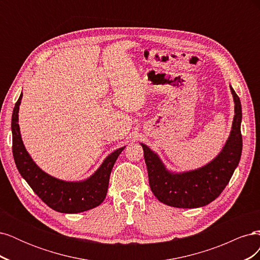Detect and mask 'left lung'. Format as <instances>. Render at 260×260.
Listing matches in <instances>:
<instances>
[{"label": "left lung", "mask_w": 260, "mask_h": 260, "mask_svg": "<svg viewBox=\"0 0 260 260\" xmlns=\"http://www.w3.org/2000/svg\"><path fill=\"white\" fill-rule=\"evenodd\" d=\"M234 100V118L230 137L222 151L206 166L174 174L164 166L151 148L143 147L151 190L159 202L178 208H198L215 201L224 190L242 155L241 101L230 86Z\"/></svg>", "instance_id": "8db88e82"}]
</instances>
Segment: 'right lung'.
Segmentation results:
<instances>
[{
  "instance_id": "add662e5",
  "label": "right lung",
  "mask_w": 260,
  "mask_h": 260,
  "mask_svg": "<svg viewBox=\"0 0 260 260\" xmlns=\"http://www.w3.org/2000/svg\"><path fill=\"white\" fill-rule=\"evenodd\" d=\"M21 98L22 94L15 104L12 117L13 155L21 177L46 205L56 211L77 214L101 205L106 198L114 164L124 146L108 155L94 175L80 182H67L45 174L37 166L22 143L18 124Z\"/></svg>"
}]
</instances>
